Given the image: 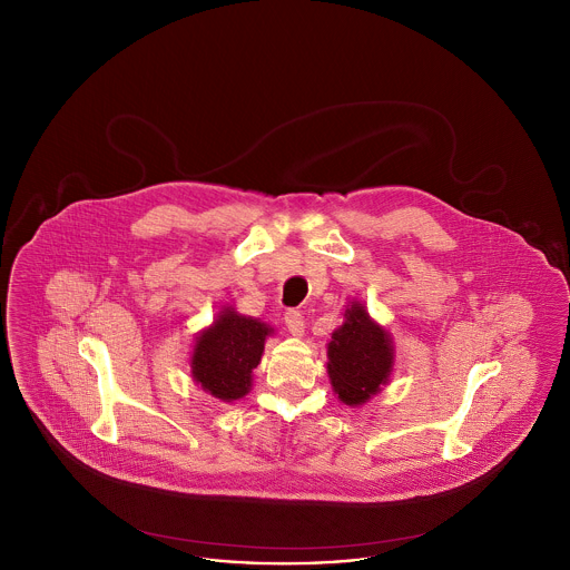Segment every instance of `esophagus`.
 Listing matches in <instances>:
<instances>
[{"label":"esophagus","mask_w":570,"mask_h":570,"mask_svg":"<svg viewBox=\"0 0 570 570\" xmlns=\"http://www.w3.org/2000/svg\"><path fill=\"white\" fill-rule=\"evenodd\" d=\"M284 323L288 326V331L293 333V335H303V331H305V321H303V314L298 312V309H288L286 314H284Z\"/></svg>","instance_id":"obj_1"}]
</instances>
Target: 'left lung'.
I'll return each instance as SVG.
<instances>
[{
	"mask_svg": "<svg viewBox=\"0 0 570 570\" xmlns=\"http://www.w3.org/2000/svg\"><path fill=\"white\" fill-rule=\"evenodd\" d=\"M393 367V348L386 331L376 325L361 303L346 309V321L328 342V379L337 397L358 406L379 393Z\"/></svg>",
	"mask_w": 570,
	"mask_h": 570,
	"instance_id": "obj_1",
	"label": "left lung"
}]
</instances>
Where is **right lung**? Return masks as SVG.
I'll list each match as a JSON object with an SVG mask.
<instances>
[{
    "label": "right lung",
    "mask_w": 570,
    "mask_h": 570,
    "mask_svg": "<svg viewBox=\"0 0 570 570\" xmlns=\"http://www.w3.org/2000/svg\"><path fill=\"white\" fill-rule=\"evenodd\" d=\"M269 333L272 328L265 323L224 309L214 326L196 340L191 354L194 380L217 400L244 397Z\"/></svg>",
    "instance_id": "1"
}]
</instances>
